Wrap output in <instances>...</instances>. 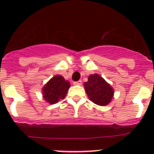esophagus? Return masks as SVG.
<instances>
[{
    "label": "esophagus",
    "instance_id": "esophagus-1",
    "mask_svg": "<svg viewBox=\"0 0 154 154\" xmlns=\"http://www.w3.org/2000/svg\"><path fill=\"white\" fill-rule=\"evenodd\" d=\"M75 85H82V80H79V81H77V82H73Z\"/></svg>",
    "mask_w": 154,
    "mask_h": 154
}]
</instances>
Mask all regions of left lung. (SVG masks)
Wrapping results in <instances>:
<instances>
[{
  "mask_svg": "<svg viewBox=\"0 0 154 154\" xmlns=\"http://www.w3.org/2000/svg\"><path fill=\"white\" fill-rule=\"evenodd\" d=\"M85 89L90 100L99 106H106L111 102L113 89L109 84L97 74L91 75L84 83Z\"/></svg>",
  "mask_w": 154,
  "mask_h": 154,
  "instance_id": "8db88e82",
  "label": "left lung"
}]
</instances>
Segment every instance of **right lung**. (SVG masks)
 Here are the masks:
<instances>
[{
	"instance_id": "add662e5",
	"label": "right lung",
	"mask_w": 154,
	"mask_h": 154,
	"mask_svg": "<svg viewBox=\"0 0 154 154\" xmlns=\"http://www.w3.org/2000/svg\"><path fill=\"white\" fill-rule=\"evenodd\" d=\"M69 87V82L65 81L62 76L56 75L43 87V97L50 104H55L65 98Z\"/></svg>"
}]
</instances>
